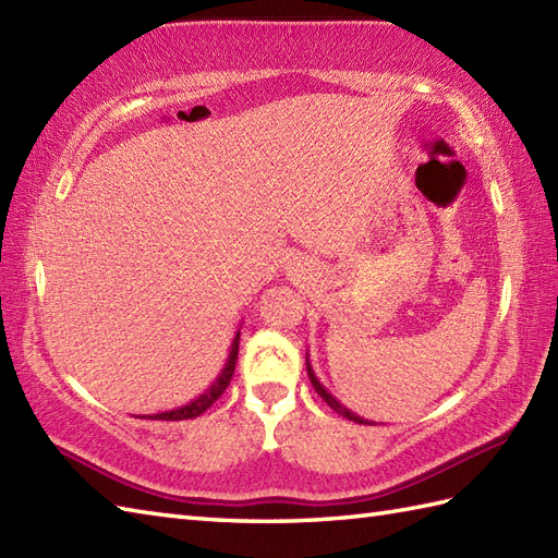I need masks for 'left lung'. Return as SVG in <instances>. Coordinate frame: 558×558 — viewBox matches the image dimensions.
Here are the masks:
<instances>
[{"instance_id":"8db88e82","label":"left lung","mask_w":558,"mask_h":558,"mask_svg":"<svg viewBox=\"0 0 558 558\" xmlns=\"http://www.w3.org/2000/svg\"><path fill=\"white\" fill-rule=\"evenodd\" d=\"M305 365H307V375H311V381H313L315 391L322 396V401H325L329 408H333V411H337L339 415L353 420V423H361V425H375V423H369V420H365V417H361V415H355L353 411H349V408H345L343 403H339L337 396H331L325 387H322L319 379H317V377H315V373H313V365H311V361H307V357H305Z\"/></svg>"}]
</instances>
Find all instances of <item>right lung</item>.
Here are the masks:
<instances>
[{
    "instance_id": "add662e5",
    "label": "right lung",
    "mask_w": 558,
    "mask_h": 558,
    "mask_svg": "<svg viewBox=\"0 0 558 558\" xmlns=\"http://www.w3.org/2000/svg\"><path fill=\"white\" fill-rule=\"evenodd\" d=\"M239 341H241V331H236V337H233L231 341V351H229V357L225 367H221L219 377L209 384V387L201 393L195 396V399L191 403H185L181 408H174V411H165V413H155V415H147L150 420H191V417H197L203 415L209 405H213L221 393H225V389L229 387L231 381V375L233 369H236V357H239Z\"/></svg>"
}]
</instances>
